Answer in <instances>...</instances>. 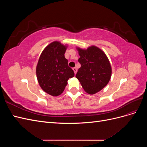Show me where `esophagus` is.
Masks as SVG:
<instances>
[{
	"label": "esophagus",
	"instance_id": "esophagus-1",
	"mask_svg": "<svg viewBox=\"0 0 147 147\" xmlns=\"http://www.w3.org/2000/svg\"><path fill=\"white\" fill-rule=\"evenodd\" d=\"M72 69H73V70L74 71V73H75V74H76V73H77V68H76V67H74Z\"/></svg>",
	"mask_w": 147,
	"mask_h": 147
}]
</instances>
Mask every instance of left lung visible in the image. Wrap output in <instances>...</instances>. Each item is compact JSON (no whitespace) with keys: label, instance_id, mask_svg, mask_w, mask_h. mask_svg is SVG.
I'll list each match as a JSON object with an SVG mask.
<instances>
[{"label":"left lung","instance_id":"left-lung-1","mask_svg":"<svg viewBox=\"0 0 147 147\" xmlns=\"http://www.w3.org/2000/svg\"><path fill=\"white\" fill-rule=\"evenodd\" d=\"M81 67L76 74L84 90L93 94L103 89L109 83L112 68L105 53L92 46L86 50L78 48Z\"/></svg>","mask_w":147,"mask_h":147}]
</instances>
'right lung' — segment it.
<instances>
[{"instance_id":"right-lung-1","label":"right lung","mask_w":147,"mask_h":147,"mask_svg":"<svg viewBox=\"0 0 147 147\" xmlns=\"http://www.w3.org/2000/svg\"><path fill=\"white\" fill-rule=\"evenodd\" d=\"M66 47L54 42L48 45L40 56L36 69L40 86L48 94L60 95L64 90L68 80L74 77V72L68 65L64 56Z\"/></svg>"}]
</instances>
